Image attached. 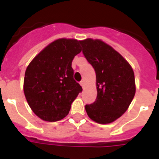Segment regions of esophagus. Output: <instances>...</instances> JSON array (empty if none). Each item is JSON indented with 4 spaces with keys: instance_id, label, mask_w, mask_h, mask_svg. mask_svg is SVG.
I'll list each match as a JSON object with an SVG mask.
<instances>
[{
    "instance_id": "obj_1",
    "label": "esophagus",
    "mask_w": 159,
    "mask_h": 159,
    "mask_svg": "<svg viewBox=\"0 0 159 159\" xmlns=\"http://www.w3.org/2000/svg\"><path fill=\"white\" fill-rule=\"evenodd\" d=\"M80 85H81V87H84V81H80Z\"/></svg>"
}]
</instances>
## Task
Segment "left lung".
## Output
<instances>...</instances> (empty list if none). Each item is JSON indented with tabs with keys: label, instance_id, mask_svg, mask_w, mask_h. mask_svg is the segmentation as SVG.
Segmentation results:
<instances>
[{
	"label": "left lung",
	"instance_id": "left-lung-1",
	"mask_svg": "<svg viewBox=\"0 0 159 159\" xmlns=\"http://www.w3.org/2000/svg\"><path fill=\"white\" fill-rule=\"evenodd\" d=\"M80 43L96 74L97 98L92 104L86 105V112L97 123H111L125 113L133 99V70L118 52L99 39H87Z\"/></svg>",
	"mask_w": 159,
	"mask_h": 159
}]
</instances>
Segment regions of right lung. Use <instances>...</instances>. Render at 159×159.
<instances>
[{
  "mask_svg": "<svg viewBox=\"0 0 159 159\" xmlns=\"http://www.w3.org/2000/svg\"><path fill=\"white\" fill-rule=\"evenodd\" d=\"M82 50L80 41L60 39L32 60L25 72L23 91L39 118L53 122L67 116L81 86L73 79L72 62Z\"/></svg>",
  "mask_w": 159,
  "mask_h": 159,
  "instance_id": "obj_1",
  "label": "right lung"
}]
</instances>
